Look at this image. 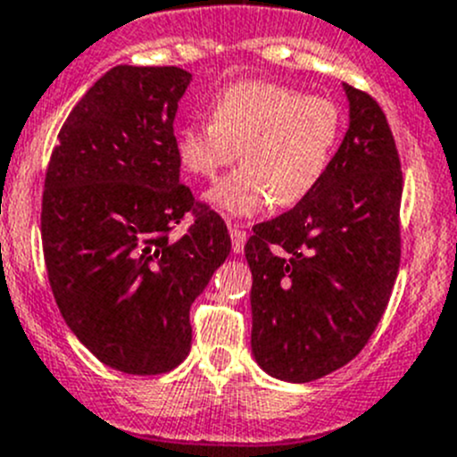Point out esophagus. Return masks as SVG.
I'll return each mask as SVG.
<instances>
[{
    "mask_svg": "<svg viewBox=\"0 0 457 457\" xmlns=\"http://www.w3.org/2000/svg\"><path fill=\"white\" fill-rule=\"evenodd\" d=\"M229 237H232V250L237 254H241L243 245H245V238H248L245 229H243L241 225H237V223H229Z\"/></svg>",
    "mask_w": 457,
    "mask_h": 457,
    "instance_id": "1",
    "label": "esophagus"
}]
</instances>
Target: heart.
Segmentation results:
<instances>
[{
    "instance_id": "b5f03b06",
    "label": "heart",
    "mask_w": 457,
    "mask_h": 457,
    "mask_svg": "<svg viewBox=\"0 0 457 457\" xmlns=\"http://www.w3.org/2000/svg\"><path fill=\"white\" fill-rule=\"evenodd\" d=\"M209 112L212 121L178 128L176 153L198 178H216L238 153L243 166L204 194L228 216L302 203L325 178L343 135V112L334 101L268 80L228 85Z\"/></svg>"
}]
</instances>
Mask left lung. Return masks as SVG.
Masks as SVG:
<instances>
[{"mask_svg": "<svg viewBox=\"0 0 457 457\" xmlns=\"http://www.w3.org/2000/svg\"><path fill=\"white\" fill-rule=\"evenodd\" d=\"M349 128L313 194L253 228V353L291 383L322 378L368 345L402 259V162L370 94L345 83Z\"/></svg>", "mask_w": 457, "mask_h": 457, "instance_id": "left-lung-1", "label": "left lung"}]
</instances>
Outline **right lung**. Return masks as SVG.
<instances>
[{"mask_svg":"<svg viewBox=\"0 0 457 457\" xmlns=\"http://www.w3.org/2000/svg\"><path fill=\"white\" fill-rule=\"evenodd\" d=\"M189 71L117 65L58 132L42 194L55 304L108 368L170 372L191 349L189 309L232 250L223 219L180 185L173 119ZM191 211L182 237L172 229Z\"/></svg>","mask_w":457,"mask_h":457,"instance_id":"obj_1","label":"right lung"}]
</instances>
